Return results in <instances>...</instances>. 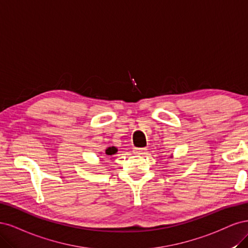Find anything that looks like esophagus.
I'll return each mask as SVG.
<instances>
[{
	"mask_svg": "<svg viewBox=\"0 0 248 248\" xmlns=\"http://www.w3.org/2000/svg\"><path fill=\"white\" fill-rule=\"evenodd\" d=\"M133 150H134V154H135V155H145V154H146V148H139V147H135Z\"/></svg>",
	"mask_w": 248,
	"mask_h": 248,
	"instance_id": "1",
	"label": "esophagus"
}]
</instances>
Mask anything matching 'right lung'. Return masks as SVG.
Here are the masks:
<instances>
[{"instance_id": "right-lung-1", "label": "right lung", "mask_w": 248, "mask_h": 248, "mask_svg": "<svg viewBox=\"0 0 248 248\" xmlns=\"http://www.w3.org/2000/svg\"><path fill=\"white\" fill-rule=\"evenodd\" d=\"M116 153H117V148L114 147V146L108 147V148L105 150V154H106L107 155H113L116 154Z\"/></svg>"}]
</instances>
